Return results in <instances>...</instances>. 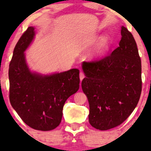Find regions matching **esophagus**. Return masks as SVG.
I'll return each mask as SVG.
<instances>
[{
  "instance_id": "obj_1",
  "label": "esophagus",
  "mask_w": 151,
  "mask_h": 151,
  "mask_svg": "<svg viewBox=\"0 0 151 151\" xmlns=\"http://www.w3.org/2000/svg\"><path fill=\"white\" fill-rule=\"evenodd\" d=\"M84 73L83 72H80V80H82L84 79Z\"/></svg>"
}]
</instances>
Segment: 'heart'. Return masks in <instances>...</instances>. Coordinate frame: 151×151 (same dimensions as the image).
<instances>
[{"label": "heart", "mask_w": 151, "mask_h": 151, "mask_svg": "<svg viewBox=\"0 0 151 151\" xmlns=\"http://www.w3.org/2000/svg\"><path fill=\"white\" fill-rule=\"evenodd\" d=\"M108 41H109L108 38H107V37H104V38L101 40L100 44L98 45V47L96 48V51H95V54L96 55L100 54V53L104 50V49L106 48V45L108 44Z\"/></svg>", "instance_id": "heart-1"}]
</instances>
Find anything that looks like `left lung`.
<instances>
[{"label":"left lung","mask_w":151,"mask_h":151,"mask_svg":"<svg viewBox=\"0 0 151 151\" xmlns=\"http://www.w3.org/2000/svg\"><path fill=\"white\" fill-rule=\"evenodd\" d=\"M119 47L111 54L83 62L82 88L89 104L88 121L106 131L120 125L135 109L142 92V65L133 35L121 27Z\"/></svg>","instance_id":"obj_1"}]
</instances>
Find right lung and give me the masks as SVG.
I'll use <instances>...</instances> for the list:
<instances>
[{
  "label": "right lung",
  "mask_w": 151,
  "mask_h": 151,
  "mask_svg": "<svg viewBox=\"0 0 151 151\" xmlns=\"http://www.w3.org/2000/svg\"><path fill=\"white\" fill-rule=\"evenodd\" d=\"M35 35V28L29 27L14 48L9 69V100L27 125L47 131L60 124L66 100L79 89V70L49 75L31 71L24 51Z\"/></svg>",
  "instance_id": "add662e5"
}]
</instances>
